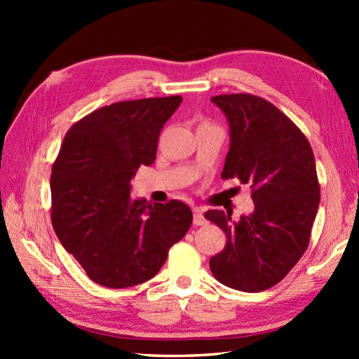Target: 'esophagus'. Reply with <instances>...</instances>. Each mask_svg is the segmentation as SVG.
I'll list each match as a JSON object with an SVG mask.
<instances>
[{
  "label": "esophagus",
  "instance_id": "1",
  "mask_svg": "<svg viewBox=\"0 0 359 359\" xmlns=\"http://www.w3.org/2000/svg\"><path fill=\"white\" fill-rule=\"evenodd\" d=\"M194 225H205L207 224V219L203 216L202 208H194Z\"/></svg>",
  "mask_w": 359,
  "mask_h": 359
}]
</instances>
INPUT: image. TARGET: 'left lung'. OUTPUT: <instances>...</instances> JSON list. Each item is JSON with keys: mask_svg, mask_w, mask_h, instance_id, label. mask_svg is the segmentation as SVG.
Returning <instances> with one entry per match:
<instances>
[{"mask_svg": "<svg viewBox=\"0 0 359 359\" xmlns=\"http://www.w3.org/2000/svg\"><path fill=\"white\" fill-rule=\"evenodd\" d=\"M211 102L230 125L222 179L250 184L255 211L239 220L220 210L205 212L226 236L210 269L226 287L262 292L284 279L309 247L321 199L315 156L301 129L265 98L224 94Z\"/></svg>", "mask_w": 359, "mask_h": 359, "instance_id": "left-lung-1", "label": "left lung"}]
</instances>
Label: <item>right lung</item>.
Segmentation results:
<instances>
[{
    "label": "right lung",
    "mask_w": 359,
    "mask_h": 359,
    "mask_svg": "<svg viewBox=\"0 0 359 359\" xmlns=\"http://www.w3.org/2000/svg\"><path fill=\"white\" fill-rule=\"evenodd\" d=\"M180 95L118 102L66 133L52 166L50 219L57 238L90 280L126 288L154 278L193 224L187 203L133 199L131 180L154 163Z\"/></svg>",
    "instance_id": "right-lung-1"
}]
</instances>
